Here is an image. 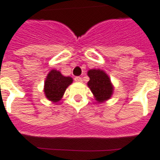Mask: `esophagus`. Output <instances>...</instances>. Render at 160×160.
Returning a JSON list of instances; mask_svg holds the SVG:
<instances>
[{
    "mask_svg": "<svg viewBox=\"0 0 160 160\" xmlns=\"http://www.w3.org/2000/svg\"><path fill=\"white\" fill-rule=\"evenodd\" d=\"M74 80H75V82H81L82 80V78L81 77H76L75 78H74Z\"/></svg>",
    "mask_w": 160,
    "mask_h": 160,
    "instance_id": "1",
    "label": "esophagus"
}]
</instances>
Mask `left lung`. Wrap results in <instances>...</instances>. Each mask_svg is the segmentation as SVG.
<instances>
[{"label": "left lung", "mask_w": 160, "mask_h": 160, "mask_svg": "<svg viewBox=\"0 0 160 160\" xmlns=\"http://www.w3.org/2000/svg\"><path fill=\"white\" fill-rule=\"evenodd\" d=\"M88 75L90 78L88 86L93 93L96 100L103 102L110 99L113 94V86L108 75L101 69L89 70Z\"/></svg>", "instance_id": "left-lung-1"}]
</instances>
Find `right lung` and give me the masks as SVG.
<instances>
[{"label": "right lung", "mask_w": 160, "mask_h": 160, "mask_svg": "<svg viewBox=\"0 0 160 160\" xmlns=\"http://www.w3.org/2000/svg\"><path fill=\"white\" fill-rule=\"evenodd\" d=\"M72 82V78L62 76L61 72L57 70H51L44 82V92L45 97L51 102H58L62 98L66 88Z\"/></svg>", "instance_id": "obj_1"}]
</instances>
